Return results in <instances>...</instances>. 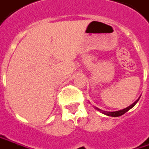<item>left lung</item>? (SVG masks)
Segmentation results:
<instances>
[{"label":"left lung","instance_id":"left-lung-1","mask_svg":"<svg viewBox=\"0 0 149 149\" xmlns=\"http://www.w3.org/2000/svg\"><path fill=\"white\" fill-rule=\"evenodd\" d=\"M140 98V97H139ZM139 98L138 100H136L134 102H133V104H131L129 107H126V108H124V109H122V110H119V111H115V112H105V111H102V110H101L99 108H97V107H95L97 110H98V111H100L102 113H104L105 115H107V116H111V117H119V116H122L123 114H124L125 113H127L128 110H130L132 107H133L135 106V104L138 102V101L139 100Z\"/></svg>","mask_w":149,"mask_h":149}]
</instances>
